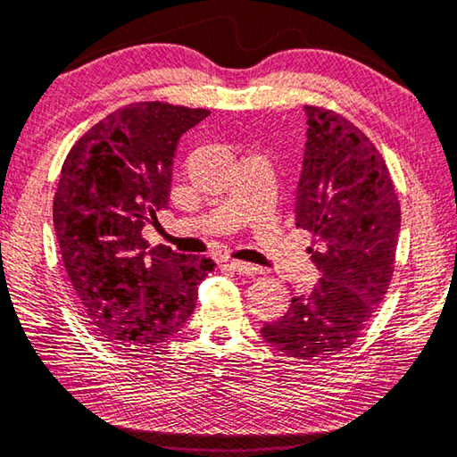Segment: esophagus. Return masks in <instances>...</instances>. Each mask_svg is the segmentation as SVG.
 <instances>
[{"instance_id": "esophagus-1", "label": "esophagus", "mask_w": 457, "mask_h": 457, "mask_svg": "<svg viewBox=\"0 0 457 457\" xmlns=\"http://www.w3.org/2000/svg\"><path fill=\"white\" fill-rule=\"evenodd\" d=\"M228 265H230V269H235V271L243 273V275H255V273H261V267H259V265L245 263V261H238V259H230Z\"/></svg>"}]
</instances>
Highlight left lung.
<instances>
[{"label": "left lung", "instance_id": "8db88e82", "mask_svg": "<svg viewBox=\"0 0 457 457\" xmlns=\"http://www.w3.org/2000/svg\"><path fill=\"white\" fill-rule=\"evenodd\" d=\"M305 149L295 190V224L313 233L321 273L308 295L291 297L261 328L267 344L302 361L353 346L383 302L395 271L401 206L378 149L348 119L305 104Z\"/></svg>", "mask_w": 457, "mask_h": 457}]
</instances>
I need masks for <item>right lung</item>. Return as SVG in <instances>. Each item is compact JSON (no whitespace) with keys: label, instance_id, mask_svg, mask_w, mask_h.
Segmentation results:
<instances>
[{"label":"right lung","instance_id":"right-lung-1","mask_svg":"<svg viewBox=\"0 0 457 457\" xmlns=\"http://www.w3.org/2000/svg\"><path fill=\"white\" fill-rule=\"evenodd\" d=\"M211 115L168 103H133L91 127L66 155L54 230L82 316L109 346L170 340L196 308L214 269L204 255L149 249L141 237L168 208L179 137Z\"/></svg>","mask_w":457,"mask_h":457}]
</instances>
